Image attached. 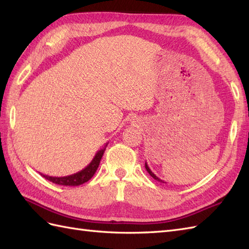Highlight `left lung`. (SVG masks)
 I'll return each instance as SVG.
<instances>
[{
	"instance_id": "left-lung-1",
	"label": "left lung",
	"mask_w": 249,
	"mask_h": 249,
	"mask_svg": "<svg viewBox=\"0 0 249 249\" xmlns=\"http://www.w3.org/2000/svg\"><path fill=\"white\" fill-rule=\"evenodd\" d=\"M145 169H146V171H147V172H149V173H150V176H151V177H152V178H155V179H156V181H158V182H161V183H165V182H163V181H162V179H160V178H158V177H156V176H155V174H154V173H153V172H152V170H151V169H150V168H149V166H147V163H146V162H145Z\"/></svg>"
}]
</instances>
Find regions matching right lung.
Returning a JSON list of instances; mask_svg holds the SVG:
<instances>
[{
    "mask_svg": "<svg viewBox=\"0 0 249 249\" xmlns=\"http://www.w3.org/2000/svg\"><path fill=\"white\" fill-rule=\"evenodd\" d=\"M106 146L107 144L105 145V147H103L102 150H99L96 154H95L94 158L92 160V161L89 163V165L82 169L81 171H79L77 173H73L71 176H67V177H49V176H45V174L40 173L41 176H43L45 178L49 179L50 182L57 184V185H63V186H78V185H81L83 183L88 182L89 179H91L92 177L96 172L97 168L99 166V162L100 160H102V157L105 153L106 150Z\"/></svg>",
    "mask_w": 249,
    "mask_h": 249,
    "instance_id": "add662e5",
    "label": "right lung"
}]
</instances>
